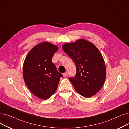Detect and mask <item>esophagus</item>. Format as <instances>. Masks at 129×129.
<instances>
[{
    "mask_svg": "<svg viewBox=\"0 0 129 129\" xmlns=\"http://www.w3.org/2000/svg\"><path fill=\"white\" fill-rule=\"evenodd\" d=\"M63 76H64V77H66L67 76H68V72H65L64 73H63Z\"/></svg>",
    "mask_w": 129,
    "mask_h": 129,
    "instance_id": "esophagus-1",
    "label": "esophagus"
}]
</instances>
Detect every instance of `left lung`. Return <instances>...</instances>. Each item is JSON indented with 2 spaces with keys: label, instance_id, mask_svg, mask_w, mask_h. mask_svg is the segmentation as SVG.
<instances>
[{
  "label": "left lung",
  "instance_id": "left-lung-1",
  "mask_svg": "<svg viewBox=\"0 0 129 129\" xmlns=\"http://www.w3.org/2000/svg\"><path fill=\"white\" fill-rule=\"evenodd\" d=\"M62 48L76 66V75L69 78L76 91L85 98L94 96L102 88L106 77L105 63L99 49L84 39L65 44Z\"/></svg>",
  "mask_w": 129,
  "mask_h": 129
}]
</instances>
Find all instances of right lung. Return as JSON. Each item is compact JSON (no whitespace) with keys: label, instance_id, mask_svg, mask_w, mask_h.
I'll return each mask as SVG.
<instances>
[{"label":"right lung","instance_id":"right-lung-1","mask_svg":"<svg viewBox=\"0 0 129 129\" xmlns=\"http://www.w3.org/2000/svg\"><path fill=\"white\" fill-rule=\"evenodd\" d=\"M58 49L55 45L43 42L34 47L25 58L24 80L30 91L38 98L46 100L51 97L63 76L52 61Z\"/></svg>","mask_w":129,"mask_h":129}]
</instances>
